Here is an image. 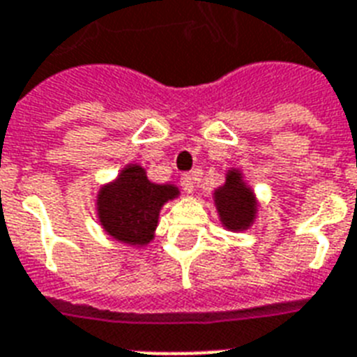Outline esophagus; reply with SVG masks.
<instances>
[{
	"label": "esophagus",
	"instance_id": "obj_1",
	"mask_svg": "<svg viewBox=\"0 0 357 357\" xmlns=\"http://www.w3.org/2000/svg\"><path fill=\"white\" fill-rule=\"evenodd\" d=\"M179 183H181V188H183L185 192H192L194 190V174H190V172L183 174Z\"/></svg>",
	"mask_w": 357,
	"mask_h": 357
}]
</instances>
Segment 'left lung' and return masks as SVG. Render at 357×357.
Masks as SVG:
<instances>
[{"label": "left lung", "instance_id": "1", "mask_svg": "<svg viewBox=\"0 0 357 357\" xmlns=\"http://www.w3.org/2000/svg\"><path fill=\"white\" fill-rule=\"evenodd\" d=\"M216 207L222 216L225 227L240 231L245 229L255 216L253 194L242 183V179L236 172H231L227 183L216 190Z\"/></svg>", "mask_w": 357, "mask_h": 357}]
</instances>
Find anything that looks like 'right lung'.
<instances>
[{
  "instance_id": "right-lung-1",
  "label": "right lung",
  "mask_w": 357,
  "mask_h": 357,
  "mask_svg": "<svg viewBox=\"0 0 357 357\" xmlns=\"http://www.w3.org/2000/svg\"><path fill=\"white\" fill-rule=\"evenodd\" d=\"M178 188L155 185L146 179L144 169L132 165L115 183L98 194V216L113 238L128 244H146L158 225L159 208L176 198Z\"/></svg>"
}]
</instances>
